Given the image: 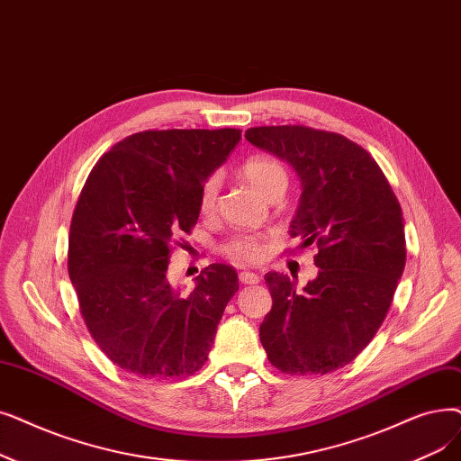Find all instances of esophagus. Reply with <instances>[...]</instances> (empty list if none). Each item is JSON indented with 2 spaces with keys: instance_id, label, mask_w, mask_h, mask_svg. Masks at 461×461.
Segmentation results:
<instances>
[{
  "instance_id": "1",
  "label": "esophagus",
  "mask_w": 461,
  "mask_h": 461,
  "mask_svg": "<svg viewBox=\"0 0 461 461\" xmlns=\"http://www.w3.org/2000/svg\"><path fill=\"white\" fill-rule=\"evenodd\" d=\"M239 280H241L243 285H258L259 283V275L250 273V271H241V273H239Z\"/></svg>"
}]
</instances>
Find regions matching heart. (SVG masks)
<instances>
[{"label":"heart","mask_w":461,"mask_h":461,"mask_svg":"<svg viewBox=\"0 0 461 461\" xmlns=\"http://www.w3.org/2000/svg\"><path fill=\"white\" fill-rule=\"evenodd\" d=\"M241 176L264 197L271 199L275 195H283L288 185V173L285 166L278 159L266 156V154H254L249 156L241 166ZM218 190L220 181L218 176H209L199 190L197 207L199 212L211 216L216 212L218 207ZM267 252V245L262 237L258 235H237L224 245V254L231 258L237 264H256L262 259Z\"/></svg>","instance_id":"1"}]
</instances>
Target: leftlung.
<instances>
[{
  "instance_id": "1",
  "label": "left lung",
  "mask_w": 461,
  "mask_h": 461,
  "mask_svg": "<svg viewBox=\"0 0 461 461\" xmlns=\"http://www.w3.org/2000/svg\"><path fill=\"white\" fill-rule=\"evenodd\" d=\"M247 141L285 159L302 181L290 235L316 245L318 276L295 290L267 273L273 307L259 326L267 359L288 375L345 367L383 326L405 269V224L371 154L350 139L307 126H259Z\"/></svg>"
}]
</instances>
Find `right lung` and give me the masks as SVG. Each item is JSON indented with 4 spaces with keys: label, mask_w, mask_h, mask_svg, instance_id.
I'll list each match as a JSON object with an SVG mask.
<instances>
[{
    "label": "right lung",
    "mask_w": 461,
    "mask_h": 461,
    "mask_svg": "<svg viewBox=\"0 0 461 461\" xmlns=\"http://www.w3.org/2000/svg\"><path fill=\"white\" fill-rule=\"evenodd\" d=\"M241 130H149L105 152L78 195L68 271L95 345L143 378L203 367L239 290L231 266L211 264L183 294L167 276L173 245L199 218L197 197Z\"/></svg>",
    "instance_id": "add662e5"
}]
</instances>
